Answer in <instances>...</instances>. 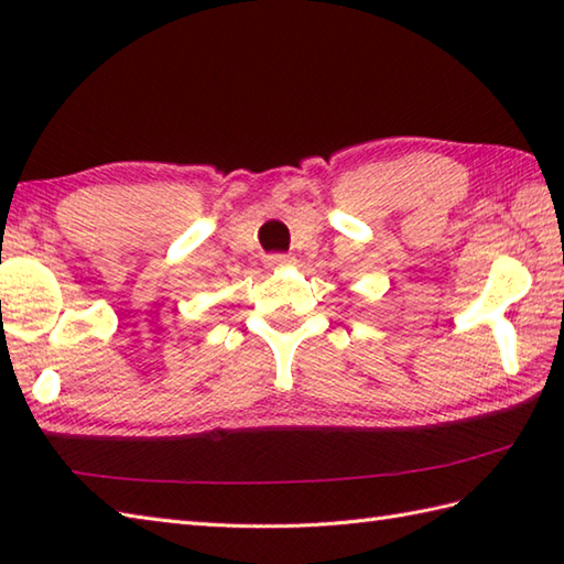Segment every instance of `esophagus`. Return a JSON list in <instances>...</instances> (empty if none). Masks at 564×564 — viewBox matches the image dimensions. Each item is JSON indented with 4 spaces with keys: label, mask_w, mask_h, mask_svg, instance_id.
Returning <instances> with one entry per match:
<instances>
[{
    "label": "esophagus",
    "mask_w": 564,
    "mask_h": 564,
    "mask_svg": "<svg viewBox=\"0 0 564 564\" xmlns=\"http://www.w3.org/2000/svg\"><path fill=\"white\" fill-rule=\"evenodd\" d=\"M289 263H291V256H285V253L265 256V265H269V269H281V265H289Z\"/></svg>",
    "instance_id": "obj_1"
}]
</instances>
